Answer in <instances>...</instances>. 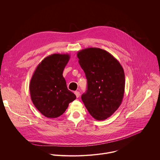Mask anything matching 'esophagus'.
<instances>
[{
	"mask_svg": "<svg viewBox=\"0 0 160 160\" xmlns=\"http://www.w3.org/2000/svg\"><path fill=\"white\" fill-rule=\"evenodd\" d=\"M75 96H76V97L78 98H79L80 97V92H78V91H75Z\"/></svg>",
	"mask_w": 160,
	"mask_h": 160,
	"instance_id": "1",
	"label": "esophagus"
}]
</instances>
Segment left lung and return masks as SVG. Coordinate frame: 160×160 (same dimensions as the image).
Segmentation results:
<instances>
[{
    "label": "left lung",
    "instance_id": "1",
    "mask_svg": "<svg viewBox=\"0 0 160 160\" xmlns=\"http://www.w3.org/2000/svg\"><path fill=\"white\" fill-rule=\"evenodd\" d=\"M77 57L87 80L82 100L94 118L106 120L122 102L125 84L123 68L113 56L99 48L82 49Z\"/></svg>",
    "mask_w": 160,
    "mask_h": 160
}]
</instances>
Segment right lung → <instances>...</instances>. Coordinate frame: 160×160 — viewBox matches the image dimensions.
Segmentation results:
<instances>
[{"instance_id": "obj_1", "label": "right lung", "mask_w": 160, "mask_h": 160, "mask_svg": "<svg viewBox=\"0 0 160 160\" xmlns=\"http://www.w3.org/2000/svg\"><path fill=\"white\" fill-rule=\"evenodd\" d=\"M68 54H53L38 64L30 83V92L35 108L49 118L59 117L64 112L76 96L67 88L62 76L69 61Z\"/></svg>"}]
</instances>
